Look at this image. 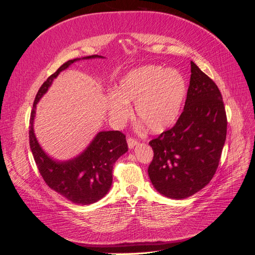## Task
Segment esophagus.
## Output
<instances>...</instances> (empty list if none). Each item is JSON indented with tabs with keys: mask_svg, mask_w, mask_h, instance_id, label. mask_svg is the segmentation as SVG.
Segmentation results:
<instances>
[{
	"mask_svg": "<svg viewBox=\"0 0 255 255\" xmlns=\"http://www.w3.org/2000/svg\"><path fill=\"white\" fill-rule=\"evenodd\" d=\"M137 143H138V141L136 139H134V138H132V137L128 138V145L129 149H133L135 145H137Z\"/></svg>",
	"mask_w": 255,
	"mask_h": 255,
	"instance_id": "esophagus-1",
	"label": "esophagus"
}]
</instances>
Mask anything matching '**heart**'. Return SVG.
<instances>
[{
	"instance_id": "heart-1",
	"label": "heart",
	"mask_w": 255,
	"mask_h": 255,
	"mask_svg": "<svg viewBox=\"0 0 255 255\" xmlns=\"http://www.w3.org/2000/svg\"><path fill=\"white\" fill-rule=\"evenodd\" d=\"M187 82L176 69L146 65L128 71L107 99V113L114 125L121 126L132 114L151 133L159 134L174 126L180 117Z\"/></svg>"
}]
</instances>
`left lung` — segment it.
<instances>
[{
	"instance_id": "1",
	"label": "left lung",
	"mask_w": 255,
	"mask_h": 255,
	"mask_svg": "<svg viewBox=\"0 0 255 255\" xmlns=\"http://www.w3.org/2000/svg\"><path fill=\"white\" fill-rule=\"evenodd\" d=\"M186 102L175 126L149 142L154 156L149 177L160 195L188 198L210 183L227 138V115L220 91L191 61Z\"/></svg>"
}]
</instances>
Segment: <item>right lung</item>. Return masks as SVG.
<instances>
[{"label": "right lung", "mask_w": 255, "mask_h": 255, "mask_svg": "<svg viewBox=\"0 0 255 255\" xmlns=\"http://www.w3.org/2000/svg\"><path fill=\"white\" fill-rule=\"evenodd\" d=\"M105 58L100 55L85 56L68 60L49 76L38 90L29 120V145L41 176L48 186L69 201L89 205L101 200L110 191L113 183V167L117 159L128 151L126 136L119 130H101L79 155L67 160L51 157L45 152L34 130L36 106L58 74L75 61L82 59Z\"/></svg>", "instance_id": "obj_1"}]
</instances>
